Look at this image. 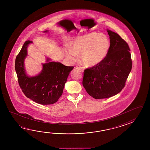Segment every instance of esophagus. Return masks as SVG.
I'll return each mask as SVG.
<instances>
[{
  "label": "esophagus",
  "instance_id": "esophagus-1",
  "mask_svg": "<svg viewBox=\"0 0 150 150\" xmlns=\"http://www.w3.org/2000/svg\"><path fill=\"white\" fill-rule=\"evenodd\" d=\"M75 69H76V70H78V71H79V72H83V67H81L80 66H76L75 67Z\"/></svg>",
  "mask_w": 150,
  "mask_h": 150
}]
</instances>
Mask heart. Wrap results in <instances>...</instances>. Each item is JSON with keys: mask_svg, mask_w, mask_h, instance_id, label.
Wrapping results in <instances>:
<instances>
[{"mask_svg": "<svg viewBox=\"0 0 150 150\" xmlns=\"http://www.w3.org/2000/svg\"><path fill=\"white\" fill-rule=\"evenodd\" d=\"M110 43L103 34L92 32L76 39L70 48L65 50V55L71 61L80 56L83 65L87 67H96L103 61L108 54Z\"/></svg>", "mask_w": 150, "mask_h": 150, "instance_id": "obj_1", "label": "heart"}]
</instances>
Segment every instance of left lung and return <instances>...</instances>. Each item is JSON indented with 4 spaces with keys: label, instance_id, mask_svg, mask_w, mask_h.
I'll return each instance as SVG.
<instances>
[{
    "label": "left lung",
    "instance_id": "left-lung-1",
    "mask_svg": "<svg viewBox=\"0 0 150 150\" xmlns=\"http://www.w3.org/2000/svg\"><path fill=\"white\" fill-rule=\"evenodd\" d=\"M110 43L108 54L100 64L84 70L83 85L96 99L115 96L124 88L132 68L130 48L120 35L107 29Z\"/></svg>",
    "mask_w": 150,
    "mask_h": 150
}]
</instances>
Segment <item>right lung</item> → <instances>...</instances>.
Wrapping results in <instances>:
<instances>
[{"mask_svg": "<svg viewBox=\"0 0 150 150\" xmlns=\"http://www.w3.org/2000/svg\"><path fill=\"white\" fill-rule=\"evenodd\" d=\"M32 43L26 41L16 59L15 69L19 84L24 94L34 102L41 105L54 104L62 95L67 77L74 67L51 62L50 58H47L46 62L42 64L40 73L29 76L25 72L24 62L28 54L27 48Z\"/></svg>", "mask_w": 150, "mask_h": 150, "instance_id": "obj_1", "label": "right lung"}]
</instances>
